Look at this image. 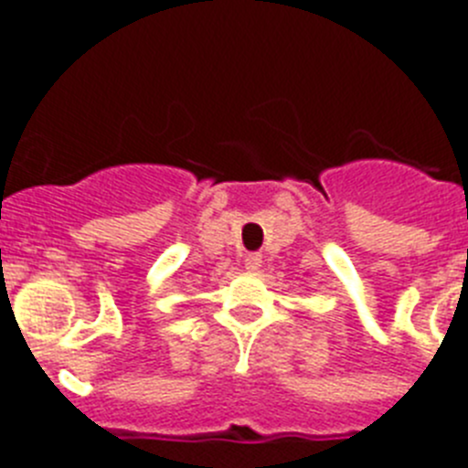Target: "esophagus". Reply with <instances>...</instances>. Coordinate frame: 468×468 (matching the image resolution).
<instances>
[{
	"mask_svg": "<svg viewBox=\"0 0 468 468\" xmlns=\"http://www.w3.org/2000/svg\"><path fill=\"white\" fill-rule=\"evenodd\" d=\"M260 267H262V255H260V253H250V255H246V270L258 271Z\"/></svg>",
	"mask_w": 468,
	"mask_h": 468,
	"instance_id": "34e87169",
	"label": "esophagus"
}]
</instances>
